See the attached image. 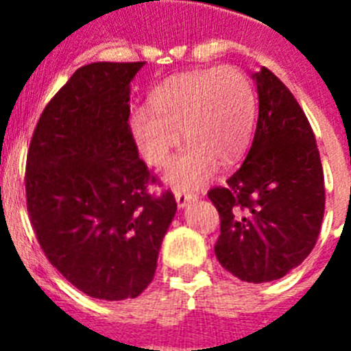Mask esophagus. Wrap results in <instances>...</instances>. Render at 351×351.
Segmentation results:
<instances>
[{"instance_id":"obj_1","label":"esophagus","mask_w":351,"mask_h":351,"mask_svg":"<svg viewBox=\"0 0 351 351\" xmlns=\"http://www.w3.org/2000/svg\"><path fill=\"white\" fill-rule=\"evenodd\" d=\"M195 198H197V195L188 193V191H176V200H178L179 207H186Z\"/></svg>"}]
</instances>
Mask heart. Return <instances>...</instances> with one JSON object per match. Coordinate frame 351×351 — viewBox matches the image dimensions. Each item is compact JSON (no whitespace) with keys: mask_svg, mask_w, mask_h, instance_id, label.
Listing matches in <instances>:
<instances>
[{"mask_svg":"<svg viewBox=\"0 0 351 351\" xmlns=\"http://www.w3.org/2000/svg\"><path fill=\"white\" fill-rule=\"evenodd\" d=\"M153 105L154 110H133L130 130L153 167L169 163L184 133L190 147L167 173L170 184L184 191L202 188L216 173V160L234 163L246 151L255 128V89L235 66L182 73L156 93Z\"/></svg>","mask_w":351,"mask_h":351,"instance_id":"heart-1","label":"heart"}]
</instances>
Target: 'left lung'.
I'll return each mask as SVG.
<instances>
[{
    "mask_svg": "<svg viewBox=\"0 0 351 351\" xmlns=\"http://www.w3.org/2000/svg\"><path fill=\"white\" fill-rule=\"evenodd\" d=\"M255 138L241 169L207 197L219 213L216 258L247 283L295 269L315 247L325 210L320 153L308 117L290 89L263 66Z\"/></svg>",
    "mask_w": 351,
    "mask_h": 351,
    "instance_id": "obj_1",
    "label": "left lung"
}]
</instances>
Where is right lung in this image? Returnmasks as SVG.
I'll list each match as a JSON object with an SVG mask.
<instances>
[{
	"label": "right lung",
	"mask_w": 351,
	"mask_h": 351,
	"mask_svg": "<svg viewBox=\"0 0 351 351\" xmlns=\"http://www.w3.org/2000/svg\"><path fill=\"white\" fill-rule=\"evenodd\" d=\"M91 63L43 108L26 161L31 225L49 262L93 299H135L156 271L178 210L138 158L128 125L130 82L144 66Z\"/></svg>",
	"instance_id": "add662e5"
}]
</instances>
